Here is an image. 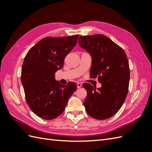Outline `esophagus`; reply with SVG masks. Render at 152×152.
<instances>
[{
  "label": "esophagus",
  "instance_id": "1",
  "mask_svg": "<svg viewBox=\"0 0 152 152\" xmlns=\"http://www.w3.org/2000/svg\"><path fill=\"white\" fill-rule=\"evenodd\" d=\"M77 88H80V87L82 86V84L80 82H77Z\"/></svg>",
  "mask_w": 152,
  "mask_h": 152
}]
</instances>
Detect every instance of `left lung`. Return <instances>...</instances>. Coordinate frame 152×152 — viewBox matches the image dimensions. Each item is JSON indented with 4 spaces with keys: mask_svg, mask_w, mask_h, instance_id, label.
Returning a JSON list of instances; mask_svg holds the SVG:
<instances>
[{
    "mask_svg": "<svg viewBox=\"0 0 152 152\" xmlns=\"http://www.w3.org/2000/svg\"><path fill=\"white\" fill-rule=\"evenodd\" d=\"M79 45L92 57L91 78L98 77L100 88L83 84L87 91L84 105L87 113L104 120L117 113L125 101L129 84L130 69L124 49L102 34L80 36Z\"/></svg>",
    "mask_w": 152,
    "mask_h": 152,
    "instance_id": "1",
    "label": "left lung"
}]
</instances>
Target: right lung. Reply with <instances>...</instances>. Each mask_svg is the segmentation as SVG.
Returning <instances> with one entry per match:
<instances>
[{"label":"right lung","mask_w":152,"mask_h":152,"mask_svg":"<svg viewBox=\"0 0 152 152\" xmlns=\"http://www.w3.org/2000/svg\"><path fill=\"white\" fill-rule=\"evenodd\" d=\"M79 36L46 37L26 55L21 80L27 103L40 118L52 120L60 115L77 89L74 82L64 86L56 81L54 74L63 67L64 59L75 46Z\"/></svg>","instance_id":"add662e5"}]
</instances>
